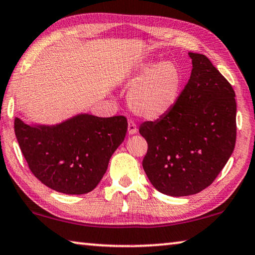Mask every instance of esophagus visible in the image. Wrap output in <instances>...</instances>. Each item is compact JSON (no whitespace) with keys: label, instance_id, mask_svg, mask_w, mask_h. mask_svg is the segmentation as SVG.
Segmentation results:
<instances>
[{"label":"esophagus","instance_id":"34e87169","mask_svg":"<svg viewBox=\"0 0 255 255\" xmlns=\"http://www.w3.org/2000/svg\"><path fill=\"white\" fill-rule=\"evenodd\" d=\"M128 134H135L136 132H138V128H136V124L133 122L132 120L128 121Z\"/></svg>","mask_w":255,"mask_h":255}]
</instances>
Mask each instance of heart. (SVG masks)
Listing matches in <instances>:
<instances>
[{
  "label": "heart",
  "instance_id": "1",
  "mask_svg": "<svg viewBox=\"0 0 255 255\" xmlns=\"http://www.w3.org/2000/svg\"><path fill=\"white\" fill-rule=\"evenodd\" d=\"M128 95V104L136 115L156 120L165 115L178 99L181 87V74L177 66L164 61L155 65L143 64L138 78Z\"/></svg>",
  "mask_w": 255,
  "mask_h": 255
}]
</instances>
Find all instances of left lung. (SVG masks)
<instances>
[{
	"label": "left lung",
	"mask_w": 255,
	"mask_h": 255,
	"mask_svg": "<svg viewBox=\"0 0 255 255\" xmlns=\"http://www.w3.org/2000/svg\"><path fill=\"white\" fill-rule=\"evenodd\" d=\"M191 75L165 115L140 125L148 150L143 170L159 193L197 194L212 183L236 143L232 84L204 54L189 52Z\"/></svg>",
	"instance_id": "obj_1"
}]
</instances>
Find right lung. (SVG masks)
<instances>
[{
  "label": "right lung",
  "instance_id": "1",
  "mask_svg": "<svg viewBox=\"0 0 255 255\" xmlns=\"http://www.w3.org/2000/svg\"><path fill=\"white\" fill-rule=\"evenodd\" d=\"M128 130L124 116L81 114L54 127L14 119V132L29 170L51 189L87 194L103 179Z\"/></svg>",
  "mask_w": 255,
  "mask_h": 255
}]
</instances>
